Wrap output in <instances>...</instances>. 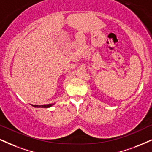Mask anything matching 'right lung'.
<instances>
[{
  "instance_id": "1",
  "label": "right lung",
  "mask_w": 152,
  "mask_h": 152,
  "mask_svg": "<svg viewBox=\"0 0 152 152\" xmlns=\"http://www.w3.org/2000/svg\"><path fill=\"white\" fill-rule=\"evenodd\" d=\"M54 104H46V105H32L31 106L35 108H50L52 106H53Z\"/></svg>"
}]
</instances>
